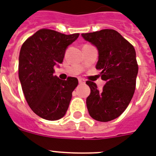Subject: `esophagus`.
Returning a JSON list of instances; mask_svg holds the SVG:
<instances>
[{"label":"esophagus","instance_id":"1","mask_svg":"<svg viewBox=\"0 0 156 156\" xmlns=\"http://www.w3.org/2000/svg\"><path fill=\"white\" fill-rule=\"evenodd\" d=\"M78 83H80V84H83V83H85V80H84L83 78H78Z\"/></svg>","mask_w":156,"mask_h":156}]
</instances>
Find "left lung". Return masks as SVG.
<instances>
[{"label":"left lung","instance_id":"1","mask_svg":"<svg viewBox=\"0 0 156 156\" xmlns=\"http://www.w3.org/2000/svg\"><path fill=\"white\" fill-rule=\"evenodd\" d=\"M82 36L97 48L96 69L106 82L100 90L95 83L87 81L90 88L87 98L88 112L96 121H110L123 113L133 98L138 71L135 49L120 33L112 29L85 33Z\"/></svg>","mask_w":156,"mask_h":156}]
</instances>
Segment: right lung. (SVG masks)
<instances>
[{
	"mask_svg": "<svg viewBox=\"0 0 156 156\" xmlns=\"http://www.w3.org/2000/svg\"><path fill=\"white\" fill-rule=\"evenodd\" d=\"M78 33L65 35L50 29H40L21 48L18 77L28 105L40 117L56 121L68 110L78 78L61 80L53 75L54 66L62 63L69 45Z\"/></svg>",
	"mask_w": 156,
	"mask_h": 156,
	"instance_id": "right-lung-1",
	"label": "right lung"
}]
</instances>
